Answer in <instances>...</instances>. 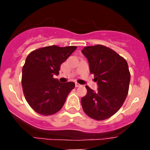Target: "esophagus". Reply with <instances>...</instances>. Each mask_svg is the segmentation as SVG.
I'll use <instances>...</instances> for the list:
<instances>
[{
  "label": "esophagus",
  "instance_id": "34e87169",
  "mask_svg": "<svg viewBox=\"0 0 150 150\" xmlns=\"http://www.w3.org/2000/svg\"><path fill=\"white\" fill-rule=\"evenodd\" d=\"M75 86H76V87H80V86H81V85L79 84V83H75Z\"/></svg>",
  "mask_w": 150,
  "mask_h": 150
}]
</instances>
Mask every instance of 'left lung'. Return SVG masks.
Instances as JSON below:
<instances>
[{"instance_id": "left-lung-1", "label": "left lung", "mask_w": 150, "mask_h": 150, "mask_svg": "<svg viewBox=\"0 0 150 150\" xmlns=\"http://www.w3.org/2000/svg\"><path fill=\"white\" fill-rule=\"evenodd\" d=\"M98 86L95 91L86 86V95L81 98L86 114L95 120H104L114 115L122 106L129 88L130 75L125 59L107 46H86L82 50Z\"/></svg>"}]
</instances>
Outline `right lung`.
Segmentation results:
<instances>
[{"label":"right lung","instance_id":"obj_1","mask_svg":"<svg viewBox=\"0 0 150 150\" xmlns=\"http://www.w3.org/2000/svg\"><path fill=\"white\" fill-rule=\"evenodd\" d=\"M76 49L53 45L34 50L26 58L22 67V89L30 107L39 114L50 116L60 110L75 87L73 82L62 83L53 76L59 75L61 64Z\"/></svg>","mask_w":150,"mask_h":150}]
</instances>
